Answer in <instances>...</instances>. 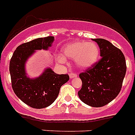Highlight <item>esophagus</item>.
Returning a JSON list of instances; mask_svg holds the SVG:
<instances>
[{"instance_id":"1","label":"esophagus","mask_w":135,"mask_h":135,"mask_svg":"<svg viewBox=\"0 0 135 135\" xmlns=\"http://www.w3.org/2000/svg\"><path fill=\"white\" fill-rule=\"evenodd\" d=\"M70 78H76L77 77V74H74V73H71V74H70Z\"/></svg>"}]
</instances>
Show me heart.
<instances>
[{
  "label": "heart",
  "mask_w": 135,
  "mask_h": 135,
  "mask_svg": "<svg viewBox=\"0 0 135 135\" xmlns=\"http://www.w3.org/2000/svg\"><path fill=\"white\" fill-rule=\"evenodd\" d=\"M64 55L58 57L60 64H65L66 58L75 59L79 68L87 69L93 66L99 59L100 49L94 42L76 41L67 44L63 48Z\"/></svg>",
  "instance_id": "1"
}]
</instances>
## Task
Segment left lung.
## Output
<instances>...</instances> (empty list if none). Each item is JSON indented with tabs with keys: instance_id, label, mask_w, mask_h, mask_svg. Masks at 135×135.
Masks as SVG:
<instances>
[{
	"instance_id": "8db88e82",
	"label": "left lung",
	"mask_w": 135,
	"mask_h": 135,
	"mask_svg": "<svg viewBox=\"0 0 135 135\" xmlns=\"http://www.w3.org/2000/svg\"><path fill=\"white\" fill-rule=\"evenodd\" d=\"M100 49V60L80 74L82 81L78 96L92 107H101L115 98L122 88L127 71L122 52L108 41L92 39Z\"/></svg>"
}]
</instances>
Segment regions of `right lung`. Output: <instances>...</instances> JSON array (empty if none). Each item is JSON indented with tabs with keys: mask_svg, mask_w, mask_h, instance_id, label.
Returning a JSON list of instances; mask_svg holds the SVG:
<instances>
[{
	"mask_svg": "<svg viewBox=\"0 0 135 135\" xmlns=\"http://www.w3.org/2000/svg\"><path fill=\"white\" fill-rule=\"evenodd\" d=\"M54 37L37 38L21 44L16 49L10 61L9 71L12 88L17 97L32 108H46L56 100L61 86L68 81V74H55L47 68L40 76L31 78L27 76V61L37 50H48Z\"/></svg>",
	"mask_w": 135,
	"mask_h": 135,
	"instance_id": "1",
	"label": "right lung"
}]
</instances>
